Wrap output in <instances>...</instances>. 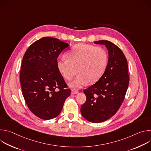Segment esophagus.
<instances>
[{
	"mask_svg": "<svg viewBox=\"0 0 151 151\" xmlns=\"http://www.w3.org/2000/svg\"><path fill=\"white\" fill-rule=\"evenodd\" d=\"M78 90H72V94H78Z\"/></svg>",
	"mask_w": 151,
	"mask_h": 151,
	"instance_id": "1",
	"label": "esophagus"
}]
</instances>
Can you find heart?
Here are the masks:
<instances>
[{
	"label": "heart",
	"mask_w": 151,
	"mask_h": 151,
	"mask_svg": "<svg viewBox=\"0 0 151 151\" xmlns=\"http://www.w3.org/2000/svg\"><path fill=\"white\" fill-rule=\"evenodd\" d=\"M67 59L57 60V66L63 76L71 80L76 73L78 75L70 83L73 88H79L82 86L96 82L103 74L108 56L102 47L92 45L78 44L67 54Z\"/></svg>",
	"instance_id": "obj_1"
}]
</instances>
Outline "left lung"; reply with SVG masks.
Here are the masks:
<instances>
[{
	"label": "left lung",
	"instance_id": "left-lung-1",
	"mask_svg": "<svg viewBox=\"0 0 151 151\" xmlns=\"http://www.w3.org/2000/svg\"><path fill=\"white\" fill-rule=\"evenodd\" d=\"M94 43L105 45L109 53L108 63L100 79L83 90L87 100L81 107V112L88 121L99 123L111 118L118 111L130 78L127 59L118 47L108 40Z\"/></svg>",
	"mask_w": 151,
	"mask_h": 151
}]
</instances>
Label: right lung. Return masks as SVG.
<instances>
[{
    "label": "right lung",
    "mask_w": 151,
    "mask_h": 151,
    "mask_svg": "<svg viewBox=\"0 0 151 151\" xmlns=\"http://www.w3.org/2000/svg\"><path fill=\"white\" fill-rule=\"evenodd\" d=\"M69 44L58 39L44 37L26 50L20 71L23 96L30 111L48 120L61 112L70 90L57 66V58Z\"/></svg>",
    "instance_id": "1"
}]
</instances>
